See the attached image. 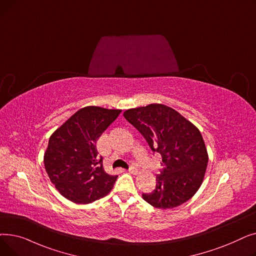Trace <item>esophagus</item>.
I'll return each mask as SVG.
<instances>
[{
	"label": "esophagus",
	"instance_id": "1",
	"mask_svg": "<svg viewBox=\"0 0 256 256\" xmlns=\"http://www.w3.org/2000/svg\"><path fill=\"white\" fill-rule=\"evenodd\" d=\"M128 172H130V173H132V174H136V173L138 172V169H137L135 166H130Z\"/></svg>",
	"mask_w": 256,
	"mask_h": 256
}]
</instances>
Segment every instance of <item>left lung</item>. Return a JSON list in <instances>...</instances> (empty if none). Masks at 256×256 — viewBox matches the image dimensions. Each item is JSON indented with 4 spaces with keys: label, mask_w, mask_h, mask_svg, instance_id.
<instances>
[{
    "label": "left lung",
    "mask_w": 256,
    "mask_h": 256,
    "mask_svg": "<svg viewBox=\"0 0 256 256\" xmlns=\"http://www.w3.org/2000/svg\"><path fill=\"white\" fill-rule=\"evenodd\" d=\"M148 143L162 156L163 170L156 189L142 194L156 208H173L189 200L202 184L208 156L199 130L170 106L152 104L124 113Z\"/></svg>",
    "instance_id": "1"
}]
</instances>
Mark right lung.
<instances>
[{
	"mask_svg": "<svg viewBox=\"0 0 256 256\" xmlns=\"http://www.w3.org/2000/svg\"><path fill=\"white\" fill-rule=\"evenodd\" d=\"M121 113L85 106L52 132L44 154V167L59 193L74 204H87L104 197L117 176L108 174L96 141Z\"/></svg>",
	"mask_w": 256,
	"mask_h": 256,
	"instance_id": "obj_1",
	"label": "right lung"
}]
</instances>
